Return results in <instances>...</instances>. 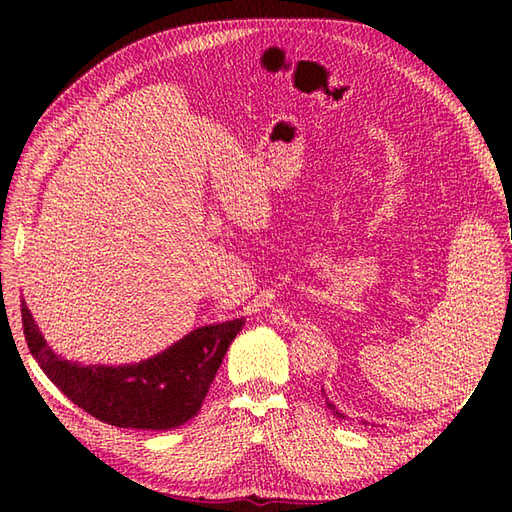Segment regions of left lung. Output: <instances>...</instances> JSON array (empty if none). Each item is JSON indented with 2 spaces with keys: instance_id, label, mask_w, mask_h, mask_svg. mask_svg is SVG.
<instances>
[{
  "instance_id": "8db88e82",
  "label": "left lung",
  "mask_w": 512,
  "mask_h": 512,
  "mask_svg": "<svg viewBox=\"0 0 512 512\" xmlns=\"http://www.w3.org/2000/svg\"><path fill=\"white\" fill-rule=\"evenodd\" d=\"M328 407H330V409H332V411H334V405H332V402H328ZM334 413H336V416H339V418H341V416H343V413H339V411H334Z\"/></svg>"
}]
</instances>
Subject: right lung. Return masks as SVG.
<instances>
[{
	"mask_svg": "<svg viewBox=\"0 0 512 512\" xmlns=\"http://www.w3.org/2000/svg\"><path fill=\"white\" fill-rule=\"evenodd\" d=\"M21 323L30 354L74 405L114 427L167 431L200 411L244 319L204 325L154 358L118 367L63 361L41 336L26 303Z\"/></svg>",
	"mask_w": 512,
	"mask_h": 512,
	"instance_id": "add662e5",
	"label": "right lung"
}]
</instances>
